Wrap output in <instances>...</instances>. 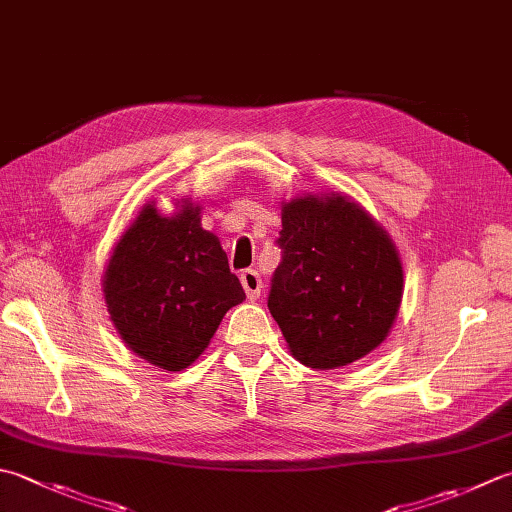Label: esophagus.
<instances>
[{
    "instance_id": "34e87169",
    "label": "esophagus",
    "mask_w": 512,
    "mask_h": 512,
    "mask_svg": "<svg viewBox=\"0 0 512 512\" xmlns=\"http://www.w3.org/2000/svg\"><path fill=\"white\" fill-rule=\"evenodd\" d=\"M239 279H242V286L246 290V297L250 299V302H255V299L262 295V277H259V273L255 268H246L242 275H239Z\"/></svg>"
}]
</instances>
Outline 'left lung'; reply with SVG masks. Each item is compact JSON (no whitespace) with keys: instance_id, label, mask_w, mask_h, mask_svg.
Here are the masks:
<instances>
[{"instance_id":"1","label":"left lung","mask_w":512,"mask_h":512,"mask_svg":"<svg viewBox=\"0 0 512 512\" xmlns=\"http://www.w3.org/2000/svg\"><path fill=\"white\" fill-rule=\"evenodd\" d=\"M282 262L268 310L310 368L353 364L384 342L402 304L399 255L366 210L346 197L293 199L282 210Z\"/></svg>"}]
</instances>
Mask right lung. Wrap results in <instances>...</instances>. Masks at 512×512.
<instances>
[{
	"label": "right lung",
	"instance_id": "add662e5",
	"mask_svg": "<svg viewBox=\"0 0 512 512\" xmlns=\"http://www.w3.org/2000/svg\"><path fill=\"white\" fill-rule=\"evenodd\" d=\"M199 206L162 217L148 204L110 257L104 295L128 348L164 370L204 353L228 308L246 293L219 239L199 224Z\"/></svg>",
	"mask_w": 512,
	"mask_h": 512
}]
</instances>
